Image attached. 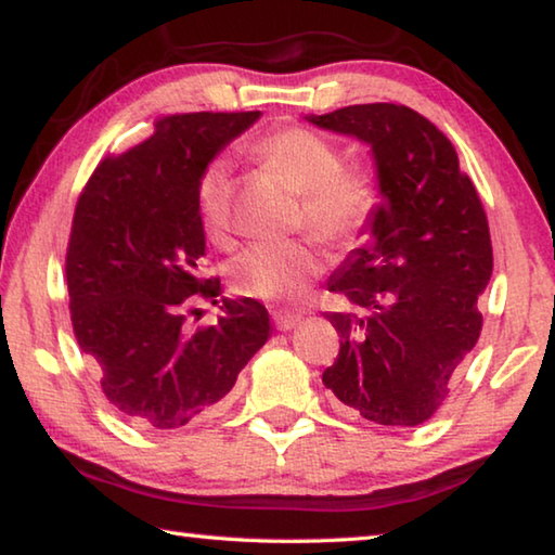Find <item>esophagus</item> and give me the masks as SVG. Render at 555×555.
Listing matches in <instances>:
<instances>
[{"label": "esophagus", "mask_w": 555, "mask_h": 555, "mask_svg": "<svg viewBox=\"0 0 555 555\" xmlns=\"http://www.w3.org/2000/svg\"><path fill=\"white\" fill-rule=\"evenodd\" d=\"M300 313H286V311H279V313H274V323H276V327L279 331H294V327L300 323Z\"/></svg>", "instance_id": "34e87169"}]
</instances>
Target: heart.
Instances as JSON below:
<instances>
[{
  "label": "heart",
  "mask_w": 555,
  "mask_h": 555,
  "mask_svg": "<svg viewBox=\"0 0 555 555\" xmlns=\"http://www.w3.org/2000/svg\"><path fill=\"white\" fill-rule=\"evenodd\" d=\"M261 171L279 178L300 195L296 228L333 249H350L367 237L382 208V185L367 168L345 166V156L331 139L306 127H284L251 146ZM201 224L218 247L232 242V178L228 166L212 162L198 178ZM325 259L308 240L259 242L234 257L228 279L234 294L296 304L304 300Z\"/></svg>",
  "instance_id": "heart-1"
}]
</instances>
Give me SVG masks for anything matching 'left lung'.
<instances>
[{"label": "left lung", "instance_id": "left-lung-1", "mask_svg": "<svg viewBox=\"0 0 555 555\" xmlns=\"http://www.w3.org/2000/svg\"><path fill=\"white\" fill-rule=\"evenodd\" d=\"M308 121L370 144L384 195L372 240L327 281L357 311L325 315L340 352L323 384L345 413L418 426L482 331L477 296L492 276L482 201L450 139L406 105H350Z\"/></svg>", "mask_w": 555, "mask_h": 555}]
</instances>
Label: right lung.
<instances>
[{
  "instance_id": "1",
  "label": "right lung",
  "mask_w": 555,
  "mask_h": 555,
  "mask_svg": "<svg viewBox=\"0 0 555 555\" xmlns=\"http://www.w3.org/2000/svg\"><path fill=\"white\" fill-rule=\"evenodd\" d=\"M259 115L162 117L142 144L102 158L75 205L65 255L73 333L107 401L142 430L212 416L269 337L255 298H222L218 323L188 327L195 296H220V279L198 276V178Z\"/></svg>"
}]
</instances>
